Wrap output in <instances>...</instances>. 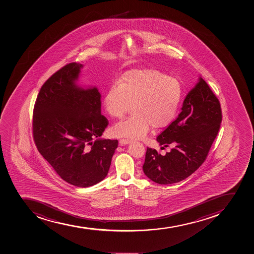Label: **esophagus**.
<instances>
[{
	"mask_svg": "<svg viewBox=\"0 0 254 254\" xmlns=\"http://www.w3.org/2000/svg\"><path fill=\"white\" fill-rule=\"evenodd\" d=\"M130 142V140H128V139H120V140H119V143H120V145H127V144H129Z\"/></svg>",
	"mask_w": 254,
	"mask_h": 254,
	"instance_id": "esophagus-1",
	"label": "esophagus"
}]
</instances>
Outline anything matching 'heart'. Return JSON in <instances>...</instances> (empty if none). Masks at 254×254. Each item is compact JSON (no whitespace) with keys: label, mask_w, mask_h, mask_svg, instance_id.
<instances>
[{"label":"heart","mask_w":254,"mask_h":254,"mask_svg":"<svg viewBox=\"0 0 254 254\" xmlns=\"http://www.w3.org/2000/svg\"><path fill=\"white\" fill-rule=\"evenodd\" d=\"M183 94L179 79L156 69L124 73L104 94V106L114 119L124 118L131 105L134 114L115 124L113 134L139 139L151 127L154 130L166 127L176 118Z\"/></svg>","instance_id":"obj_1"}]
</instances>
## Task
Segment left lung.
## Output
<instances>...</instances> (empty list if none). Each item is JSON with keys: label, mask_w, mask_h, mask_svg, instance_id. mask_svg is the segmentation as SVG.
<instances>
[{"label": "left lung", "mask_w": 254, "mask_h": 254, "mask_svg": "<svg viewBox=\"0 0 254 254\" xmlns=\"http://www.w3.org/2000/svg\"><path fill=\"white\" fill-rule=\"evenodd\" d=\"M222 113L220 101L207 83L200 77L184 99L182 112L160 135L164 155L147 148L143 171L156 184H172L193 174L207 157L220 130Z\"/></svg>", "instance_id": "obj_1"}]
</instances>
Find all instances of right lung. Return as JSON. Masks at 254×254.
Here are the masks:
<instances>
[{
    "mask_svg": "<svg viewBox=\"0 0 254 254\" xmlns=\"http://www.w3.org/2000/svg\"><path fill=\"white\" fill-rule=\"evenodd\" d=\"M82 64L69 63L44 83L34 104L37 149L68 184L87 188L109 173L118 140L101 139L109 125L101 114V94L76 81Z\"/></svg>",
    "mask_w": 254,
    "mask_h": 254,
    "instance_id": "obj_1",
    "label": "right lung"
}]
</instances>
